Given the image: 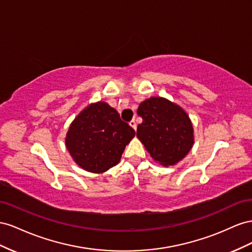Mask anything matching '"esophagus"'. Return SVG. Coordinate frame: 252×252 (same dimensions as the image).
Here are the masks:
<instances>
[{
	"instance_id": "esophagus-1",
	"label": "esophagus",
	"mask_w": 252,
	"mask_h": 252,
	"mask_svg": "<svg viewBox=\"0 0 252 252\" xmlns=\"http://www.w3.org/2000/svg\"><path fill=\"white\" fill-rule=\"evenodd\" d=\"M130 126L134 128V130H136V127H137V125H136V121H135V119H132V120L130 121Z\"/></svg>"
}]
</instances>
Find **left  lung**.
Here are the masks:
<instances>
[{
    "instance_id": "8db88e82",
    "label": "left lung",
    "mask_w": 252,
    "mask_h": 252,
    "mask_svg": "<svg viewBox=\"0 0 252 252\" xmlns=\"http://www.w3.org/2000/svg\"><path fill=\"white\" fill-rule=\"evenodd\" d=\"M137 114L142 118L137 137L155 161L173 166L188 154L194 142L193 127L181 106L152 97L139 104Z\"/></svg>"
}]
</instances>
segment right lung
I'll return each mask as SVG.
<instances>
[{
  "instance_id": "right-lung-1",
  "label": "right lung",
  "mask_w": 252,
  "mask_h": 252,
  "mask_svg": "<svg viewBox=\"0 0 252 252\" xmlns=\"http://www.w3.org/2000/svg\"><path fill=\"white\" fill-rule=\"evenodd\" d=\"M135 131L105 102L86 107L70 125L65 142L71 157L82 169L102 173L119 162Z\"/></svg>"
}]
</instances>
